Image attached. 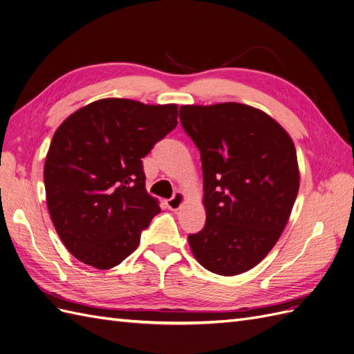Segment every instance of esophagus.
<instances>
[{
	"label": "esophagus",
	"mask_w": 354,
	"mask_h": 354,
	"mask_svg": "<svg viewBox=\"0 0 354 354\" xmlns=\"http://www.w3.org/2000/svg\"><path fill=\"white\" fill-rule=\"evenodd\" d=\"M184 201H185V194L180 192V191H176L174 194V197L167 200V207L170 210L176 212V210L180 209V206H182V204H184Z\"/></svg>",
	"instance_id": "obj_1"
}]
</instances>
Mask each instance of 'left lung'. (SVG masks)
<instances>
[{
	"instance_id": "8db88e82",
	"label": "left lung",
	"mask_w": 354,
	"mask_h": 354,
	"mask_svg": "<svg viewBox=\"0 0 354 354\" xmlns=\"http://www.w3.org/2000/svg\"><path fill=\"white\" fill-rule=\"evenodd\" d=\"M180 123L201 154L206 225L191 252L223 277L254 268L277 244L300 187L297 153L281 124L239 102L182 106Z\"/></svg>"
}]
</instances>
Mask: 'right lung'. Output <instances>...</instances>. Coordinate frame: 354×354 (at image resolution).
Segmentation results:
<instances>
[{
  "instance_id": "right-lung-1",
  "label": "right lung",
  "mask_w": 354,
  "mask_h": 354,
  "mask_svg": "<svg viewBox=\"0 0 354 354\" xmlns=\"http://www.w3.org/2000/svg\"><path fill=\"white\" fill-rule=\"evenodd\" d=\"M176 119V104L102 98L57 128L44 166L45 196L57 234L82 263L118 266L160 213L145 189L141 158Z\"/></svg>"
}]
</instances>
